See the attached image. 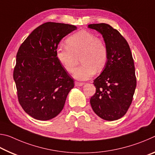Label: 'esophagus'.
Returning a JSON list of instances; mask_svg holds the SVG:
<instances>
[{
  "label": "esophagus",
  "instance_id": "34e87169",
  "mask_svg": "<svg viewBox=\"0 0 155 155\" xmlns=\"http://www.w3.org/2000/svg\"><path fill=\"white\" fill-rule=\"evenodd\" d=\"M83 83H80V82H78V81H75L74 82V85L75 86H82L83 85Z\"/></svg>",
  "mask_w": 155,
  "mask_h": 155
}]
</instances>
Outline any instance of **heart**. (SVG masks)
<instances>
[{"label":"heart","instance_id":"obj_1","mask_svg":"<svg viewBox=\"0 0 155 155\" xmlns=\"http://www.w3.org/2000/svg\"><path fill=\"white\" fill-rule=\"evenodd\" d=\"M64 46H59L56 57L65 70L72 72L80 57L81 64L74 70V76L78 80L90 78L95 72H101L106 66L109 52L105 43L94 34L80 31L65 40Z\"/></svg>","mask_w":155,"mask_h":155}]
</instances>
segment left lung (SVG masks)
I'll use <instances>...</instances> for the list:
<instances>
[{
	"label": "left lung",
	"instance_id": "1",
	"mask_svg": "<svg viewBox=\"0 0 155 155\" xmlns=\"http://www.w3.org/2000/svg\"><path fill=\"white\" fill-rule=\"evenodd\" d=\"M88 27L103 35L109 52L105 68L94 81L96 93L90 104L100 117L114 121L124 116L133 101L137 85L134 61L129 45L118 31L105 23Z\"/></svg>",
	"mask_w": 155,
	"mask_h": 155
}]
</instances>
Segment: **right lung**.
<instances>
[{
	"label": "right lung",
	"instance_id": "add662e5",
	"mask_svg": "<svg viewBox=\"0 0 155 155\" xmlns=\"http://www.w3.org/2000/svg\"><path fill=\"white\" fill-rule=\"evenodd\" d=\"M74 25L48 22L34 29L16 54L14 79L18 102L33 118L48 120L64 108L74 79L60 64L56 51Z\"/></svg>",
	"mask_w": 155,
	"mask_h": 155
}]
</instances>
